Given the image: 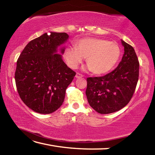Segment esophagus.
I'll use <instances>...</instances> for the list:
<instances>
[{
	"instance_id": "esophagus-1",
	"label": "esophagus",
	"mask_w": 155,
	"mask_h": 155,
	"mask_svg": "<svg viewBox=\"0 0 155 155\" xmlns=\"http://www.w3.org/2000/svg\"><path fill=\"white\" fill-rule=\"evenodd\" d=\"M75 77L77 78H82L83 77V75L79 74V73H77V74H76Z\"/></svg>"
}]
</instances>
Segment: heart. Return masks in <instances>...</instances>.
<instances>
[{"label":"heart","instance_id":"1","mask_svg":"<svg viewBox=\"0 0 155 155\" xmlns=\"http://www.w3.org/2000/svg\"><path fill=\"white\" fill-rule=\"evenodd\" d=\"M120 55V49L116 43L98 38L82 39L75 47H68L65 52V60L70 68H77L87 58V69L96 75L111 70Z\"/></svg>","mask_w":155,"mask_h":155}]
</instances>
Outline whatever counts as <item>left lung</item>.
Returning a JSON list of instances; mask_svg holds the SVG:
<instances>
[{
	"mask_svg": "<svg viewBox=\"0 0 155 155\" xmlns=\"http://www.w3.org/2000/svg\"><path fill=\"white\" fill-rule=\"evenodd\" d=\"M121 41L124 53L117 67L103 77L87 78L88 103L99 114L119 111L129 103L135 92L140 64L134 48Z\"/></svg>",
	"mask_w": 155,
	"mask_h": 155,
	"instance_id": "1",
	"label": "left lung"
}]
</instances>
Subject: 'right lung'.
<instances>
[{"label":"right lung","instance_id":"obj_1","mask_svg":"<svg viewBox=\"0 0 155 155\" xmlns=\"http://www.w3.org/2000/svg\"><path fill=\"white\" fill-rule=\"evenodd\" d=\"M68 38L65 33H44L28 43L17 61L18 92L23 103L39 114H51L62 105L76 75L62 59Z\"/></svg>","mask_w":155,"mask_h":155}]
</instances>
